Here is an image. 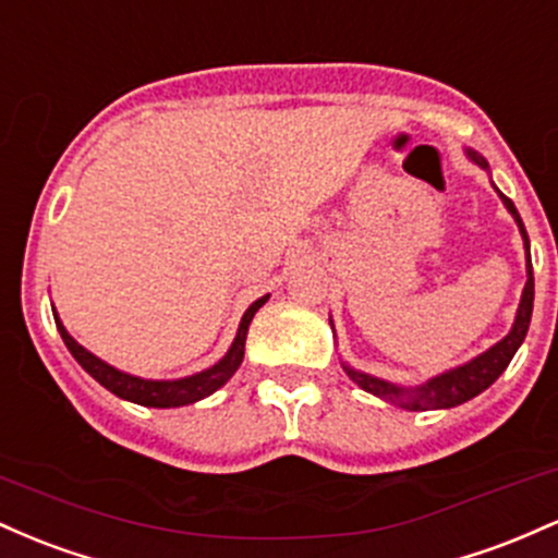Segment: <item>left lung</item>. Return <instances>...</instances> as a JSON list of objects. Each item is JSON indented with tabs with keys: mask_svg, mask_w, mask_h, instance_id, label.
Returning a JSON list of instances; mask_svg holds the SVG:
<instances>
[{
	"mask_svg": "<svg viewBox=\"0 0 558 558\" xmlns=\"http://www.w3.org/2000/svg\"><path fill=\"white\" fill-rule=\"evenodd\" d=\"M466 155L477 162L480 168H485L487 171V160L482 158V155L472 153V149H466ZM500 199H504V205L509 208L511 216H514L517 227H519V231H522L524 250H527V281H524L514 327H511L509 335H506L500 342H496L490 350H485V353L477 355V359L464 363V366H456V368H450V372L437 374V377L427 379L424 385H418V387L392 385V381L377 379V377H372V374L355 372V368H350L348 363H342V368H345L348 377L353 379L361 390L372 392V396H377L381 400H390V403H396V405H400V409H409V411L453 409V405H461V403H466V400H472L474 396H480L482 390H487V387H490L493 381H496L500 374L506 372V366H509L519 345L524 342V337H527L530 318H532V300H535V277H532L530 240H527V231H524L522 218H519L514 203H511L509 197L500 195Z\"/></svg>",
	"mask_w": 558,
	"mask_h": 558,
	"instance_id": "1",
	"label": "left lung"
}]
</instances>
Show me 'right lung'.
I'll use <instances>...</instances> for the list:
<instances>
[{
    "label": "right lung",
    "instance_id": "1",
    "mask_svg": "<svg viewBox=\"0 0 558 558\" xmlns=\"http://www.w3.org/2000/svg\"><path fill=\"white\" fill-rule=\"evenodd\" d=\"M266 300L268 295L258 298L245 311V316H242L240 322V329H236L234 342H231L229 353L223 355L221 361L213 363V366L205 368V372L192 374V377H184V379H142V377H134V374L118 372L116 366H110V363H105L102 359H97V355L89 353L84 345H78V342L68 335V329L62 327L58 316H54V324H58L62 342H65L68 350H71L73 359H76L81 366H84V372L92 374L99 385L108 387L112 396L131 400V403L149 405V409H177V405H190L213 396L218 387L227 385V381L234 377V372L240 368L242 359H245V340H247L250 322H253V316L258 313V308L266 303Z\"/></svg>",
    "mask_w": 558,
    "mask_h": 558
}]
</instances>
